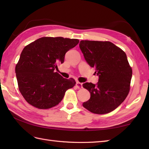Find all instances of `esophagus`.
Wrapping results in <instances>:
<instances>
[{
    "label": "esophagus",
    "mask_w": 149,
    "mask_h": 149,
    "mask_svg": "<svg viewBox=\"0 0 149 149\" xmlns=\"http://www.w3.org/2000/svg\"><path fill=\"white\" fill-rule=\"evenodd\" d=\"M75 86H76V87L79 88V89H80V88H82V87H83V84L79 83V82H76Z\"/></svg>",
    "instance_id": "obj_1"
}]
</instances>
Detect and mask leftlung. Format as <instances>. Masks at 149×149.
<instances>
[{
    "mask_svg": "<svg viewBox=\"0 0 149 149\" xmlns=\"http://www.w3.org/2000/svg\"><path fill=\"white\" fill-rule=\"evenodd\" d=\"M79 48L99 76L96 84H83L90 93V99L83 102V107L96 114L113 111L123 102L130 90L132 72L126 54L109 42L82 40Z\"/></svg>",
    "mask_w": 149,
    "mask_h": 149,
    "instance_id": "1",
    "label": "left lung"
}]
</instances>
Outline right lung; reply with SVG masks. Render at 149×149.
Wrapping results in <instances>:
<instances>
[{"mask_svg":"<svg viewBox=\"0 0 149 149\" xmlns=\"http://www.w3.org/2000/svg\"><path fill=\"white\" fill-rule=\"evenodd\" d=\"M79 42L63 37H43L24 47L16 65L18 88L27 102L38 109H49L61 102L74 79H65L55 70L66 52Z\"/></svg>","mask_w":149,"mask_h":149,"instance_id":"obj_1","label":"right lung"}]
</instances>
